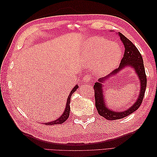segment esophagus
Listing matches in <instances>:
<instances>
[{"mask_svg": "<svg viewBox=\"0 0 157 157\" xmlns=\"http://www.w3.org/2000/svg\"><path fill=\"white\" fill-rule=\"evenodd\" d=\"M83 81L84 82H90V81H91V78H90V77H89L88 75H86V76H84V78H83Z\"/></svg>", "mask_w": 157, "mask_h": 157, "instance_id": "esophagus-1", "label": "esophagus"}]
</instances>
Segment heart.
Masks as SVG:
<instances>
[{
    "label": "heart",
    "instance_id": "b5f03b06",
    "mask_svg": "<svg viewBox=\"0 0 157 157\" xmlns=\"http://www.w3.org/2000/svg\"><path fill=\"white\" fill-rule=\"evenodd\" d=\"M84 56L90 64L94 63V70L104 75L115 69L121 59V47L104 38L94 36L84 40L82 46Z\"/></svg>",
    "mask_w": 157,
    "mask_h": 157
}]
</instances>
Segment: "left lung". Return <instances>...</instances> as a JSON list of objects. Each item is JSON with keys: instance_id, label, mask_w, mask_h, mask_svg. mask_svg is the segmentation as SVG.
Here are the masks:
<instances>
[{"instance_id": "obj_1", "label": "left lung", "mask_w": 157, "mask_h": 157, "mask_svg": "<svg viewBox=\"0 0 157 157\" xmlns=\"http://www.w3.org/2000/svg\"><path fill=\"white\" fill-rule=\"evenodd\" d=\"M118 36H120L121 41L124 44L125 51L124 56L121 60L119 67L113 70L112 72L98 80V82L94 85V91L95 94V101H96V107L99 115L102 116L107 120H117L126 117L130 114L136 111L140 107L143 101L144 94L145 92L147 86V77L145 75V67L144 65V61L142 56L139 50L136 46L127 38L123 35L122 33H118ZM125 67H133L135 69L140 81L141 89L139 98L135 104L126 111L121 112H115L110 110L106 107V104L104 100V97L102 90V84L107 79L116 74Z\"/></svg>"}]
</instances>
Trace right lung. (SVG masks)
<instances>
[{
  "instance_id": "obj_1",
  "label": "right lung",
  "mask_w": 157,
  "mask_h": 157,
  "mask_svg": "<svg viewBox=\"0 0 157 157\" xmlns=\"http://www.w3.org/2000/svg\"><path fill=\"white\" fill-rule=\"evenodd\" d=\"M78 86L77 85H76V86L73 88V90L71 91V93L69 94V96L67 98V103H66V107L65 109V111L63 112V113L62 114V115H61L59 118L58 119L54 121H52V122H47V123H44V124L46 125H54V124H61V123L64 122L67 119L69 118V113H70V101H71V95H72L77 89L78 88Z\"/></svg>"
}]
</instances>
